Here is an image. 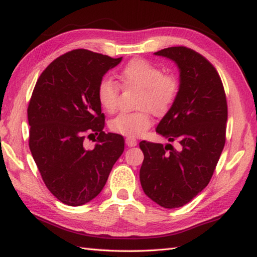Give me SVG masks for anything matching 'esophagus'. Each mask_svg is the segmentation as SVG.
Segmentation results:
<instances>
[{"mask_svg": "<svg viewBox=\"0 0 257 257\" xmlns=\"http://www.w3.org/2000/svg\"><path fill=\"white\" fill-rule=\"evenodd\" d=\"M125 144H127L128 147H134V146H136L138 144V142H137L136 138L127 137V138H125Z\"/></svg>", "mask_w": 257, "mask_h": 257, "instance_id": "34e87169", "label": "esophagus"}]
</instances>
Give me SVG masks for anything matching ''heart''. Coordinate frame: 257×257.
I'll return each mask as SVG.
<instances>
[{
    "mask_svg": "<svg viewBox=\"0 0 257 257\" xmlns=\"http://www.w3.org/2000/svg\"><path fill=\"white\" fill-rule=\"evenodd\" d=\"M119 78L125 88L141 89L136 112L120 113L110 121L113 133L128 137H138L151 128L152 116H163L171 110L179 94V81L175 75L164 73L162 69L144 59H134L121 70ZM121 87L111 77H103L97 86V98L107 112L119 106Z\"/></svg>",
    "mask_w": 257,
    "mask_h": 257,
    "instance_id": "heart-1",
    "label": "heart"
}]
</instances>
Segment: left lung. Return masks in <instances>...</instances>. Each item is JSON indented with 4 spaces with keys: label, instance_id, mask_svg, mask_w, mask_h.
<instances>
[{
    "label": "left lung",
    "instance_id": "8db88e82",
    "mask_svg": "<svg viewBox=\"0 0 257 257\" xmlns=\"http://www.w3.org/2000/svg\"><path fill=\"white\" fill-rule=\"evenodd\" d=\"M180 69L177 101L160 121L156 133L171 144L143 141L139 179L144 193L165 208L189 203L208 185L225 144L228 105L222 80L198 52L173 46L156 52Z\"/></svg>",
    "mask_w": 257,
    "mask_h": 257
}]
</instances>
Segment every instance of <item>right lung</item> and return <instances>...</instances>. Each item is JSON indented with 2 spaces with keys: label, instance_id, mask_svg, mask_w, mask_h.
<instances>
[{
  "label": "right lung",
  "instance_id": "1",
  "mask_svg": "<svg viewBox=\"0 0 257 257\" xmlns=\"http://www.w3.org/2000/svg\"><path fill=\"white\" fill-rule=\"evenodd\" d=\"M121 59L72 50L52 61L35 85L27 110L29 149L47 189L67 205L96 197L124 150L121 135L103 132L97 98L99 80ZM90 136H98L94 149L84 145Z\"/></svg>",
  "mask_w": 257,
  "mask_h": 257
}]
</instances>
